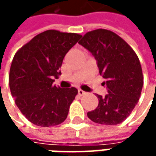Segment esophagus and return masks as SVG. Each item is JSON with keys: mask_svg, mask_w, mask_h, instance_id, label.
I'll return each mask as SVG.
<instances>
[{"mask_svg": "<svg viewBox=\"0 0 156 156\" xmlns=\"http://www.w3.org/2000/svg\"><path fill=\"white\" fill-rule=\"evenodd\" d=\"M78 94H79L80 95H84V94H86V92H85V91H83L82 89H79V90H78Z\"/></svg>", "mask_w": 156, "mask_h": 156, "instance_id": "esophagus-1", "label": "esophagus"}]
</instances>
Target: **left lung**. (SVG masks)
<instances>
[{"label": "left lung", "mask_w": 156, "mask_h": 156, "mask_svg": "<svg viewBox=\"0 0 156 156\" xmlns=\"http://www.w3.org/2000/svg\"><path fill=\"white\" fill-rule=\"evenodd\" d=\"M79 44L90 52L97 62L100 75L108 94H97L99 104L87 112L94 122L116 125L129 117L141 96L143 75L139 58L119 35L107 29L87 32Z\"/></svg>", "instance_id": "obj_1"}]
</instances>
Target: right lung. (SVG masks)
<instances>
[{
    "label": "right lung",
    "instance_id": "1",
    "mask_svg": "<svg viewBox=\"0 0 156 156\" xmlns=\"http://www.w3.org/2000/svg\"><path fill=\"white\" fill-rule=\"evenodd\" d=\"M75 33L47 30L16 52L9 71V87L22 115L40 127L63 122L78 90L53 84L69 50L81 39Z\"/></svg>",
    "mask_w": 156,
    "mask_h": 156
}]
</instances>
